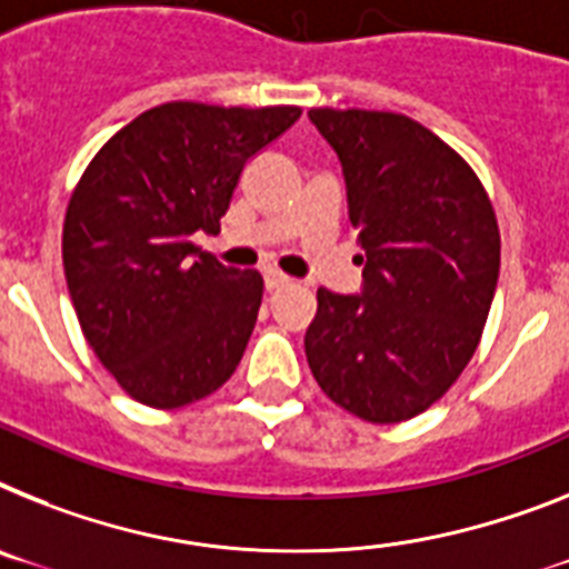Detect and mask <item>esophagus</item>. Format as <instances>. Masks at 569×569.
Masks as SVG:
<instances>
[{
    "instance_id": "1",
    "label": "esophagus",
    "mask_w": 569,
    "mask_h": 569,
    "mask_svg": "<svg viewBox=\"0 0 569 569\" xmlns=\"http://www.w3.org/2000/svg\"><path fill=\"white\" fill-rule=\"evenodd\" d=\"M292 283V277H286L283 271H277V269H269L266 271V289L269 292H274V289H283V286Z\"/></svg>"
}]
</instances>
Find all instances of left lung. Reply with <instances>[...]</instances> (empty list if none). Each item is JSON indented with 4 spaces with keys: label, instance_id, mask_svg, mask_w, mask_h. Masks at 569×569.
I'll use <instances>...</instances> for the list:
<instances>
[{
    "label": "left lung",
    "instance_id": "left-lung-1",
    "mask_svg": "<svg viewBox=\"0 0 569 569\" xmlns=\"http://www.w3.org/2000/svg\"><path fill=\"white\" fill-rule=\"evenodd\" d=\"M347 179L365 292L318 289L307 361L358 419L405 422L460 379L489 318L500 228L460 152L408 114L309 109Z\"/></svg>",
    "mask_w": 569,
    "mask_h": 569
}]
</instances>
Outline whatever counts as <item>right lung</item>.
<instances>
[{"instance_id":"1","label":"right lung","mask_w":569,"mask_h":569,"mask_svg":"<svg viewBox=\"0 0 569 569\" xmlns=\"http://www.w3.org/2000/svg\"><path fill=\"white\" fill-rule=\"evenodd\" d=\"M300 107L173 100L94 152L63 219V269L86 341L127 396L173 410L211 396L240 365L262 274L199 251L219 231L242 164Z\"/></svg>"}]
</instances>
